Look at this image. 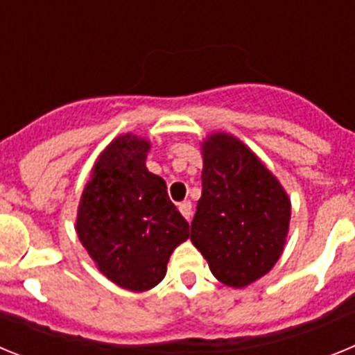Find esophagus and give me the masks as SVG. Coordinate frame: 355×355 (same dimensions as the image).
<instances>
[{
	"mask_svg": "<svg viewBox=\"0 0 355 355\" xmlns=\"http://www.w3.org/2000/svg\"><path fill=\"white\" fill-rule=\"evenodd\" d=\"M180 211L187 220H190V218H192V202H190V200H183L180 205Z\"/></svg>",
	"mask_w": 355,
	"mask_h": 355,
	"instance_id": "obj_1",
	"label": "esophagus"
}]
</instances>
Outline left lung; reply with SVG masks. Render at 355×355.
Listing matches in <instances>:
<instances>
[{"label":"left lung","instance_id":"8db88e82","mask_svg":"<svg viewBox=\"0 0 355 355\" xmlns=\"http://www.w3.org/2000/svg\"><path fill=\"white\" fill-rule=\"evenodd\" d=\"M202 159V196L190 240L220 283L249 286L283 254L290 199L277 178L233 135H209Z\"/></svg>","mask_w":355,"mask_h":355}]
</instances>
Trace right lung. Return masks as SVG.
Returning a JSON list of instances; mask_svg holds the SVG:
<instances>
[{"instance_id":"add662e5","label":"right lung","mask_w":355,"mask_h":355,"mask_svg":"<svg viewBox=\"0 0 355 355\" xmlns=\"http://www.w3.org/2000/svg\"><path fill=\"white\" fill-rule=\"evenodd\" d=\"M149 149L131 133L110 144L85 184L76 216L78 238L99 272L131 291L162 283L171 254L190 236L165 181L147 171Z\"/></svg>"}]
</instances>
